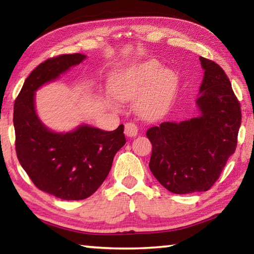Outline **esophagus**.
<instances>
[{
  "label": "esophagus",
  "mask_w": 254,
  "mask_h": 254,
  "mask_svg": "<svg viewBox=\"0 0 254 254\" xmlns=\"http://www.w3.org/2000/svg\"><path fill=\"white\" fill-rule=\"evenodd\" d=\"M124 133L127 136H135L137 134V127L134 123L132 122H127L124 126Z\"/></svg>",
  "instance_id": "obj_1"
}]
</instances>
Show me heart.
<instances>
[{
	"label": "heart",
	"mask_w": 254,
	"mask_h": 254,
	"mask_svg": "<svg viewBox=\"0 0 254 254\" xmlns=\"http://www.w3.org/2000/svg\"><path fill=\"white\" fill-rule=\"evenodd\" d=\"M175 88L174 75L169 70H161L157 62H148L120 79L112 87V94L121 102H130L140 96L137 113L147 120H154L167 110Z\"/></svg>",
	"instance_id": "obj_1"
}]
</instances>
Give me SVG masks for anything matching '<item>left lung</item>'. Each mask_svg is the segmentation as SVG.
Returning <instances> with one entry per match:
<instances>
[{"mask_svg": "<svg viewBox=\"0 0 254 254\" xmlns=\"http://www.w3.org/2000/svg\"><path fill=\"white\" fill-rule=\"evenodd\" d=\"M199 59L205 70L196 100L199 117L147 131L150 170L174 194L208 190L238 144L242 114L229 77L213 60Z\"/></svg>", "mask_w": 254, "mask_h": 254, "instance_id": "left-lung-1", "label": "left lung"}]
</instances>
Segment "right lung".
Listing matches in <instances>:
<instances>
[{"mask_svg": "<svg viewBox=\"0 0 254 254\" xmlns=\"http://www.w3.org/2000/svg\"><path fill=\"white\" fill-rule=\"evenodd\" d=\"M85 55H60L31 71L14 102L15 151L20 165L40 190L65 200L93 195L109 175L115 153L126 144L124 127L103 131L80 126L75 131L55 133L38 118L34 92L80 64Z\"/></svg>", "mask_w": 254, "mask_h": 254, "instance_id": "right-lung-1", "label": "right lung"}]
</instances>
